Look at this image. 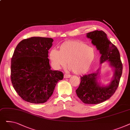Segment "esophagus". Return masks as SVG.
I'll return each instance as SVG.
<instances>
[{"label": "esophagus", "mask_w": 130, "mask_h": 130, "mask_svg": "<svg viewBox=\"0 0 130 130\" xmlns=\"http://www.w3.org/2000/svg\"><path fill=\"white\" fill-rule=\"evenodd\" d=\"M71 77V75L69 74H65L64 75V77L65 78H70Z\"/></svg>", "instance_id": "esophagus-1"}]
</instances>
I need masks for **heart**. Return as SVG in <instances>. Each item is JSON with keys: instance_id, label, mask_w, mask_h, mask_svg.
I'll use <instances>...</instances> for the list:
<instances>
[{"instance_id": "obj_1", "label": "heart", "mask_w": 130, "mask_h": 130, "mask_svg": "<svg viewBox=\"0 0 130 130\" xmlns=\"http://www.w3.org/2000/svg\"><path fill=\"white\" fill-rule=\"evenodd\" d=\"M95 57L93 47L77 40H68L59 46V51L52 49L49 58L53 67L59 70L68 66L73 73L82 74L86 73L91 66Z\"/></svg>"}]
</instances>
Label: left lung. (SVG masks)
Wrapping results in <instances>:
<instances>
[{
  "label": "left lung",
  "mask_w": 130,
  "mask_h": 130,
  "mask_svg": "<svg viewBox=\"0 0 130 130\" xmlns=\"http://www.w3.org/2000/svg\"><path fill=\"white\" fill-rule=\"evenodd\" d=\"M86 36L102 55L101 64L108 60L114 68L113 79L107 87L100 86L97 83L99 70L80 77V84L76 90L77 96L85 104H97L109 99L115 92L122 74L123 64L118 49L108 39L105 32L95 30L87 33Z\"/></svg>",
  "instance_id": "obj_1"
}]
</instances>
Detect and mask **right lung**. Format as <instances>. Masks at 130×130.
<instances>
[{
	"instance_id": "1",
	"label": "right lung",
	"mask_w": 130,
	"mask_h": 130,
	"mask_svg": "<svg viewBox=\"0 0 130 130\" xmlns=\"http://www.w3.org/2000/svg\"><path fill=\"white\" fill-rule=\"evenodd\" d=\"M51 38L32 37L25 39L16 46L11 60L10 78L19 96L31 103L47 102L52 96L63 73L51 70L48 50Z\"/></svg>"
}]
</instances>
